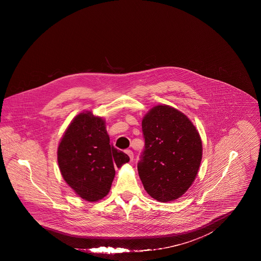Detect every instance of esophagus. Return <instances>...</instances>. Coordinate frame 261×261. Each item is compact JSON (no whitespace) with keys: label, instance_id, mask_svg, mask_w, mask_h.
<instances>
[{"label":"esophagus","instance_id":"1","mask_svg":"<svg viewBox=\"0 0 261 261\" xmlns=\"http://www.w3.org/2000/svg\"><path fill=\"white\" fill-rule=\"evenodd\" d=\"M125 153L128 155V158H129L130 161L134 160V152H133L130 149H126V150H125Z\"/></svg>","mask_w":261,"mask_h":261}]
</instances>
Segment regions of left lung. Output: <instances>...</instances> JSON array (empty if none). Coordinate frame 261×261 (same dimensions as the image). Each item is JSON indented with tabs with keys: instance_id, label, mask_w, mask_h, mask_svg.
I'll use <instances>...</instances> for the list:
<instances>
[{
	"instance_id": "obj_1",
	"label": "left lung",
	"mask_w": 261,
	"mask_h": 261,
	"mask_svg": "<svg viewBox=\"0 0 261 261\" xmlns=\"http://www.w3.org/2000/svg\"><path fill=\"white\" fill-rule=\"evenodd\" d=\"M145 149L138 164L141 181L159 202L181 198L197 177L202 160L201 137L183 112L153 107L143 118Z\"/></svg>"
}]
</instances>
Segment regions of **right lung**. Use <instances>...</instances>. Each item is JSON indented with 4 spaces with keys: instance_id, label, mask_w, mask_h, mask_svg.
Returning a JSON list of instances; mask_svg holds the SVG:
<instances>
[{
    "instance_id": "add662e5",
    "label": "right lung",
    "mask_w": 261,
    "mask_h": 261,
    "mask_svg": "<svg viewBox=\"0 0 261 261\" xmlns=\"http://www.w3.org/2000/svg\"><path fill=\"white\" fill-rule=\"evenodd\" d=\"M57 161L63 179L75 194L96 202L109 194L114 168H120L129 158L111 145L103 118L85 112L76 115L66 128Z\"/></svg>"
}]
</instances>
